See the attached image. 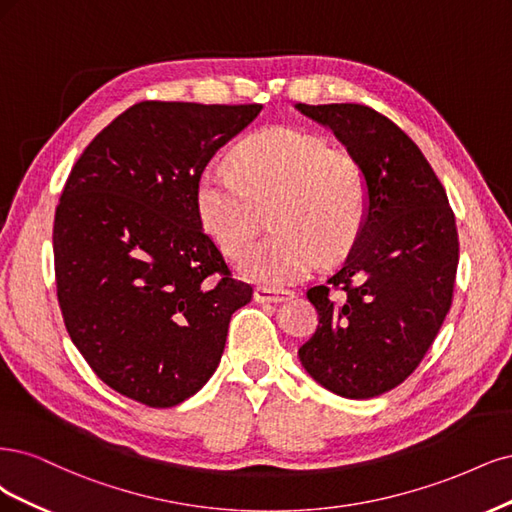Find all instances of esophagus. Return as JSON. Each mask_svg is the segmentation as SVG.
Here are the masks:
<instances>
[{
  "mask_svg": "<svg viewBox=\"0 0 512 512\" xmlns=\"http://www.w3.org/2000/svg\"><path fill=\"white\" fill-rule=\"evenodd\" d=\"M293 295L289 289H274V287H257L253 293V300L259 304H276V302H285Z\"/></svg>",
  "mask_w": 512,
  "mask_h": 512,
  "instance_id": "1",
  "label": "esophagus"
}]
</instances>
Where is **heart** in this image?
Masks as SVG:
<instances>
[{
	"instance_id": "obj_1",
	"label": "heart",
	"mask_w": 512,
	"mask_h": 512,
	"mask_svg": "<svg viewBox=\"0 0 512 512\" xmlns=\"http://www.w3.org/2000/svg\"><path fill=\"white\" fill-rule=\"evenodd\" d=\"M270 208L272 234L246 249L238 272L285 287L338 257L366 221L368 187L357 161L295 127H270L244 140L232 163L208 166L195 185L202 227L227 255H238Z\"/></svg>"
}]
</instances>
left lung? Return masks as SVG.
Listing matches in <instances>:
<instances>
[{
  "mask_svg": "<svg viewBox=\"0 0 512 512\" xmlns=\"http://www.w3.org/2000/svg\"><path fill=\"white\" fill-rule=\"evenodd\" d=\"M327 127L364 172L366 221L342 266L308 289L317 332L300 346L315 381L376 398L415 372L451 308L459 242L447 193L419 146L359 104H295ZM343 291L336 303L331 291Z\"/></svg>",
  "mask_w": 512,
  "mask_h": 512,
  "instance_id": "obj_1",
  "label": "left lung"
}]
</instances>
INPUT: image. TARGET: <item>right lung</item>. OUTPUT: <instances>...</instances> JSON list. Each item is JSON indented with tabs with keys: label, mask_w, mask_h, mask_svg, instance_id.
Wrapping results in <instances>:
<instances>
[{
	"label": "right lung",
	"mask_w": 512,
	"mask_h": 512,
	"mask_svg": "<svg viewBox=\"0 0 512 512\" xmlns=\"http://www.w3.org/2000/svg\"><path fill=\"white\" fill-rule=\"evenodd\" d=\"M259 112L140 102L74 163L53 227L57 298L80 355L125 398L153 408L191 398L251 302L197 219L195 185Z\"/></svg>",
	"instance_id": "right-lung-1"
}]
</instances>
